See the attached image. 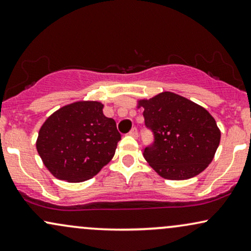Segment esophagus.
Here are the masks:
<instances>
[{
    "mask_svg": "<svg viewBox=\"0 0 251 251\" xmlns=\"http://www.w3.org/2000/svg\"><path fill=\"white\" fill-rule=\"evenodd\" d=\"M129 135L132 136V137L137 138V137H138V131H137V129H136V128H132L131 130H130V132H129Z\"/></svg>",
    "mask_w": 251,
    "mask_h": 251,
    "instance_id": "34e87169",
    "label": "esophagus"
}]
</instances>
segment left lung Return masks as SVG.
<instances>
[{
	"mask_svg": "<svg viewBox=\"0 0 251 251\" xmlns=\"http://www.w3.org/2000/svg\"><path fill=\"white\" fill-rule=\"evenodd\" d=\"M141 107L145 126L153 134L143 156L160 177L185 180L211 164L221 132L205 108L171 92L138 101Z\"/></svg>",
	"mask_w": 251,
	"mask_h": 251,
	"instance_id": "1",
	"label": "left lung"
}]
</instances>
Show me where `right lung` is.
<instances>
[{"label":"right lung","mask_w":251,"mask_h":251,"mask_svg":"<svg viewBox=\"0 0 251 251\" xmlns=\"http://www.w3.org/2000/svg\"><path fill=\"white\" fill-rule=\"evenodd\" d=\"M98 101H79L54 111L38 132L36 148L55 178L88 180L115 154L121 140L116 122L103 115Z\"/></svg>","instance_id":"obj_1"}]
</instances>
